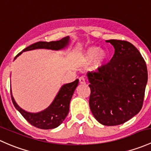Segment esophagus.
Instances as JSON below:
<instances>
[{
	"mask_svg": "<svg viewBox=\"0 0 151 151\" xmlns=\"http://www.w3.org/2000/svg\"><path fill=\"white\" fill-rule=\"evenodd\" d=\"M79 82H80V83H81V84H84V83H86V80H85V78L83 77V76H81V77L79 78Z\"/></svg>",
	"mask_w": 151,
	"mask_h": 151,
	"instance_id": "obj_1",
	"label": "esophagus"
}]
</instances>
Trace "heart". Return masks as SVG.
<instances>
[{
    "mask_svg": "<svg viewBox=\"0 0 151 151\" xmlns=\"http://www.w3.org/2000/svg\"><path fill=\"white\" fill-rule=\"evenodd\" d=\"M107 58V54L105 51L100 50L97 46H90L83 51L81 54V60L83 63H93V68L97 69L101 67Z\"/></svg>",
    "mask_w": 151,
    "mask_h": 151,
    "instance_id": "1",
    "label": "heart"
}]
</instances>
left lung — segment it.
<instances>
[{
  "label": "left lung",
  "mask_w": 151,
  "mask_h": 151,
  "mask_svg": "<svg viewBox=\"0 0 151 151\" xmlns=\"http://www.w3.org/2000/svg\"><path fill=\"white\" fill-rule=\"evenodd\" d=\"M115 49L110 63L88 72L89 107L96 120L116 126L136 116L142 107L147 70L140 53L131 43L108 40Z\"/></svg>",
  "instance_id": "obj_1"
}]
</instances>
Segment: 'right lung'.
Wrapping results in <instances>:
<instances>
[{
	"mask_svg": "<svg viewBox=\"0 0 151 151\" xmlns=\"http://www.w3.org/2000/svg\"><path fill=\"white\" fill-rule=\"evenodd\" d=\"M70 38L66 36L60 41L45 42L39 41L27 46L22 52L19 53L15 57L14 60L19 57L23 52L34 50V49H51L59 51L65 49L69 45ZM78 85V79L75 81L64 84L59 90L55 98L48 108L38 113H30L23 110L17 105L12 94V99L16 109L22 114V116L31 125L42 129H52L57 128L65 120L69 113L70 102L72 98L76 87Z\"/></svg>",
	"mask_w": 151,
	"mask_h": 151,
	"instance_id": "right-lung-1",
	"label": "right lung"
}]
</instances>
